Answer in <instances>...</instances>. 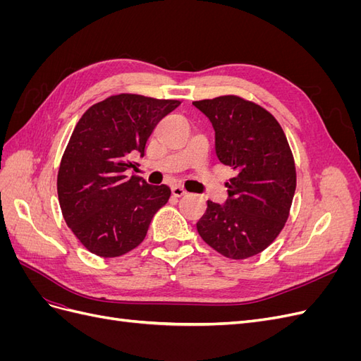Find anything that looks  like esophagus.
<instances>
[{
	"label": "esophagus",
	"mask_w": 361,
	"mask_h": 361,
	"mask_svg": "<svg viewBox=\"0 0 361 361\" xmlns=\"http://www.w3.org/2000/svg\"><path fill=\"white\" fill-rule=\"evenodd\" d=\"M171 194L174 197H183V195H187V191H185L182 187H173Z\"/></svg>",
	"instance_id": "34e87169"
}]
</instances>
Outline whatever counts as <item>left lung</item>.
Instances as JSON below:
<instances>
[{
	"label": "left lung",
	"mask_w": 361,
	"mask_h": 361,
	"mask_svg": "<svg viewBox=\"0 0 361 361\" xmlns=\"http://www.w3.org/2000/svg\"><path fill=\"white\" fill-rule=\"evenodd\" d=\"M215 130V154L235 170L223 204L207 200L203 241L231 259L264 251L281 232L297 187L288 140L274 116L238 96L195 101Z\"/></svg>",
	"instance_id": "1"
}]
</instances>
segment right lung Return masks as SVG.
Returning a JSON list of instances; mask_svg holds the SVG:
<instances>
[{
    "mask_svg": "<svg viewBox=\"0 0 361 361\" xmlns=\"http://www.w3.org/2000/svg\"><path fill=\"white\" fill-rule=\"evenodd\" d=\"M179 105L123 93L94 104L76 123L61 158L57 191L64 221L93 255L117 257L134 250L169 202L167 185L128 174L137 169L134 158L145 155L159 120Z\"/></svg>",
    "mask_w": 361,
    "mask_h": 361,
    "instance_id": "right-lung-1",
    "label": "right lung"
}]
</instances>
